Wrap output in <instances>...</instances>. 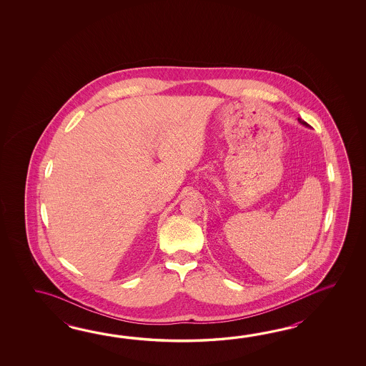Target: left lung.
<instances>
[{"label": "left lung", "instance_id": "left-lung-1", "mask_svg": "<svg viewBox=\"0 0 366 366\" xmlns=\"http://www.w3.org/2000/svg\"><path fill=\"white\" fill-rule=\"evenodd\" d=\"M298 120H300V123H302V124L304 125H307V123H306V122H304L302 119H298Z\"/></svg>", "mask_w": 366, "mask_h": 366}]
</instances>
